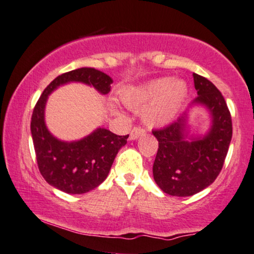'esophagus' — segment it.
I'll list each match as a JSON object with an SVG mask.
<instances>
[{
    "mask_svg": "<svg viewBox=\"0 0 254 254\" xmlns=\"http://www.w3.org/2000/svg\"><path fill=\"white\" fill-rule=\"evenodd\" d=\"M144 133H145V130L144 129H140V127H133L132 131H131V133H130L129 139L130 140H136L140 136H143Z\"/></svg>",
    "mask_w": 254,
    "mask_h": 254,
    "instance_id": "34e87169",
    "label": "esophagus"
}]
</instances>
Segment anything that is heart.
Instances as JSON below:
<instances>
[{"instance_id": "obj_1", "label": "heart", "mask_w": 254, "mask_h": 254, "mask_svg": "<svg viewBox=\"0 0 254 254\" xmlns=\"http://www.w3.org/2000/svg\"><path fill=\"white\" fill-rule=\"evenodd\" d=\"M188 96V86L184 80L158 77L139 86L123 89L121 100L130 109L139 110L145 106L143 121L148 127H161L170 124L184 106ZM115 113L117 109L113 107Z\"/></svg>"}]
</instances>
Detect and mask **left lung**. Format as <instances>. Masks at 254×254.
I'll use <instances>...</instances> for the list:
<instances>
[{"mask_svg":"<svg viewBox=\"0 0 254 254\" xmlns=\"http://www.w3.org/2000/svg\"><path fill=\"white\" fill-rule=\"evenodd\" d=\"M197 97L174 123L152 131L159 141L153 164V179L162 191L172 196L197 194L218 177L230 141L232 122L224 97L214 83L192 73ZM204 107L211 124L204 134L190 133L192 109Z\"/></svg>","mask_w":254,"mask_h":254,"instance_id":"left-lung-1","label":"left lung"}]
</instances>
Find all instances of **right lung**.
<instances>
[{"label":"right lung","mask_w":254,"mask_h":254,"mask_svg":"<svg viewBox=\"0 0 254 254\" xmlns=\"http://www.w3.org/2000/svg\"><path fill=\"white\" fill-rule=\"evenodd\" d=\"M79 82L95 88L101 95L110 92L113 79L106 73L82 67L57 76L39 97L31 117V136L40 174L52 187L67 194H84L106 180L115 157L127 136L97 127L88 136L66 141L54 137L45 123V107L60 86Z\"/></svg>","instance_id":"1"}]
</instances>
